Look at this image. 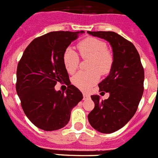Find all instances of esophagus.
Segmentation results:
<instances>
[{
  "instance_id": "obj_1",
  "label": "esophagus",
  "mask_w": 158,
  "mask_h": 158,
  "mask_svg": "<svg viewBox=\"0 0 158 158\" xmlns=\"http://www.w3.org/2000/svg\"><path fill=\"white\" fill-rule=\"evenodd\" d=\"M83 96H84V100H85V99H89V97H90V96H89V94H87V93H83Z\"/></svg>"
}]
</instances>
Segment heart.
Here are the masks:
<instances>
[{
	"mask_svg": "<svg viewBox=\"0 0 158 158\" xmlns=\"http://www.w3.org/2000/svg\"><path fill=\"white\" fill-rule=\"evenodd\" d=\"M104 42L93 37L86 38L77 44L81 56L89 59V72H79L73 77V83L78 89L88 91L100 79V73H109L112 68L114 58ZM79 56L71 47L67 48L63 54V64L69 73L73 74L79 65Z\"/></svg>",
	"mask_w": 158,
	"mask_h": 158,
	"instance_id": "obj_1",
	"label": "heart"
}]
</instances>
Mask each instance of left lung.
<instances>
[{"label": "left lung", "instance_id": "left-lung-1", "mask_svg": "<svg viewBox=\"0 0 158 158\" xmlns=\"http://www.w3.org/2000/svg\"><path fill=\"white\" fill-rule=\"evenodd\" d=\"M107 40L112 47V68L109 75L98 85L100 91L109 93L101 100L93 95L95 107L88 115L89 123L100 133L110 134L121 129L138 109L144 87V69L132 43L114 31H88Z\"/></svg>", "mask_w": 158, "mask_h": 158}]
</instances>
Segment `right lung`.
I'll return each instance as SVG.
<instances>
[{
  "instance_id": "add662e5",
  "label": "right lung",
  "mask_w": 158,
  "mask_h": 158,
  "mask_svg": "<svg viewBox=\"0 0 158 158\" xmlns=\"http://www.w3.org/2000/svg\"><path fill=\"white\" fill-rule=\"evenodd\" d=\"M80 33L84 31H60L36 38L18 63L16 89L22 108L31 122L43 131L64 127L72 109L83 99L81 92L73 85L65 93L54 89L57 82L69 81L63 54Z\"/></svg>"
}]
</instances>
